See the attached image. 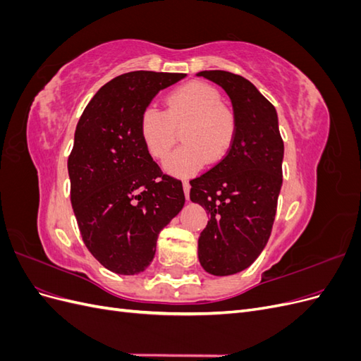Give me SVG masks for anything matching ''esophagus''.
Returning a JSON list of instances; mask_svg holds the SVG:
<instances>
[{
    "label": "esophagus",
    "instance_id": "1",
    "mask_svg": "<svg viewBox=\"0 0 361 361\" xmlns=\"http://www.w3.org/2000/svg\"><path fill=\"white\" fill-rule=\"evenodd\" d=\"M190 190H191V185L188 180H183V192H185V197H190Z\"/></svg>",
    "mask_w": 361,
    "mask_h": 361
}]
</instances>
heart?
Here are the masks:
<instances>
[{
	"label": "heart",
	"instance_id": "obj_1",
	"mask_svg": "<svg viewBox=\"0 0 361 361\" xmlns=\"http://www.w3.org/2000/svg\"><path fill=\"white\" fill-rule=\"evenodd\" d=\"M183 128L185 145L171 154L164 167L176 176H191L207 159H223L236 134L235 113L221 102L214 85L191 81L169 93L166 111L155 105L145 108L140 117V137L150 157L164 159Z\"/></svg>",
	"mask_w": 361,
	"mask_h": 361
}]
</instances>
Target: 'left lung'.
Here are the masks:
<instances>
[{
	"label": "left lung",
	"mask_w": 361,
	"mask_h": 361,
	"mask_svg": "<svg viewBox=\"0 0 361 361\" xmlns=\"http://www.w3.org/2000/svg\"><path fill=\"white\" fill-rule=\"evenodd\" d=\"M197 75L223 87L236 117L227 155L190 182V199L211 215L199 236L200 265L209 274L231 276L253 264L268 243L285 146L274 105L244 76L226 71Z\"/></svg>",
	"instance_id": "1"
}]
</instances>
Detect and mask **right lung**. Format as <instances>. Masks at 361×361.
Masks as SVG:
<instances>
[{
  "mask_svg": "<svg viewBox=\"0 0 361 361\" xmlns=\"http://www.w3.org/2000/svg\"><path fill=\"white\" fill-rule=\"evenodd\" d=\"M185 73L116 76L87 104L68 159L71 202L85 247L117 274L145 271L159 232L185 203L182 182L162 173L140 137V117Z\"/></svg>",
  "mask_w": 361,
  "mask_h": 361,
  "instance_id": "1",
  "label": "right lung"
}]
</instances>
